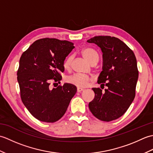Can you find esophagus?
<instances>
[{"instance_id": "34e87169", "label": "esophagus", "mask_w": 153, "mask_h": 153, "mask_svg": "<svg viewBox=\"0 0 153 153\" xmlns=\"http://www.w3.org/2000/svg\"><path fill=\"white\" fill-rule=\"evenodd\" d=\"M84 89H83V88H80V87H78V88L77 89V91L78 92V93H80V92H82V91H83Z\"/></svg>"}]
</instances>
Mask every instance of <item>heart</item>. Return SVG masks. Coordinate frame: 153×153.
I'll return each mask as SVG.
<instances>
[{
    "instance_id": "b5f03b06",
    "label": "heart",
    "mask_w": 153,
    "mask_h": 153,
    "mask_svg": "<svg viewBox=\"0 0 153 153\" xmlns=\"http://www.w3.org/2000/svg\"><path fill=\"white\" fill-rule=\"evenodd\" d=\"M82 54L83 56L85 58L86 60L91 64L93 63H97L99 60V54L96 51L92 49L91 48H85L82 51ZM71 61H72V56H68L65 58L63 62V68L65 70H69L71 67ZM91 78L88 76L85 75L75 74L72 76L68 77L66 78V82L71 85H74L78 87H85L91 81Z\"/></svg>"
}]
</instances>
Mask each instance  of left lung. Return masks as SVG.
<instances>
[{
  "label": "left lung",
  "mask_w": 153,
  "mask_h": 153,
  "mask_svg": "<svg viewBox=\"0 0 153 153\" xmlns=\"http://www.w3.org/2000/svg\"><path fill=\"white\" fill-rule=\"evenodd\" d=\"M87 42L102 52V71L98 83L108 88H93L95 98L89 103L90 111L104 122L118 119L125 114L135 97L139 71L134 52L118 38L95 36Z\"/></svg>",
  "instance_id": "8db88e82"
}]
</instances>
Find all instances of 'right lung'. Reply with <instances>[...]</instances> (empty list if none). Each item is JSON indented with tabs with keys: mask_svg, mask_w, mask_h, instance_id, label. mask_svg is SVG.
Segmentation results:
<instances>
[{
	"mask_svg": "<svg viewBox=\"0 0 153 153\" xmlns=\"http://www.w3.org/2000/svg\"><path fill=\"white\" fill-rule=\"evenodd\" d=\"M74 48L70 41L43 38L35 41L20 57L17 79L22 101L41 122L60 120L77 91L70 83L50 89L51 82L60 83L63 62Z\"/></svg>",
	"mask_w": 153,
	"mask_h": 153,
	"instance_id": "obj_1",
	"label": "right lung"
}]
</instances>
